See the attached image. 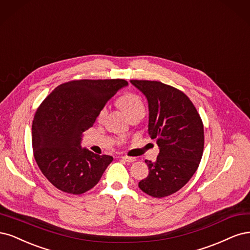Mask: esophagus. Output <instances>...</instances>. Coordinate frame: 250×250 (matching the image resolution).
<instances>
[{
  "label": "esophagus",
  "instance_id": "esophagus-1",
  "mask_svg": "<svg viewBox=\"0 0 250 250\" xmlns=\"http://www.w3.org/2000/svg\"><path fill=\"white\" fill-rule=\"evenodd\" d=\"M122 158L123 160H125V162H127V163H133L134 161H135V158H132V157H127V156H123V157H120Z\"/></svg>",
  "mask_w": 250,
  "mask_h": 250
}]
</instances>
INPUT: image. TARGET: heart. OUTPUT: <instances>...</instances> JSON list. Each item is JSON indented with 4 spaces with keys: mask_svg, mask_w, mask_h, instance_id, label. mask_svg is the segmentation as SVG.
<instances>
[{
    "mask_svg": "<svg viewBox=\"0 0 250 250\" xmlns=\"http://www.w3.org/2000/svg\"><path fill=\"white\" fill-rule=\"evenodd\" d=\"M118 106L124 110L125 113L126 114L127 117H130L135 114H139L143 116L144 111H146V108H144V104L142 100L140 99L139 95L134 94V93H127L123 96H120L117 101ZM107 114V108L103 107L100 112L98 118L99 120L104 119V117Z\"/></svg>",
    "mask_w": 250,
    "mask_h": 250,
    "instance_id": "heart-1",
    "label": "heart"
}]
</instances>
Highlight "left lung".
Instances as JSON below:
<instances>
[{
	"mask_svg": "<svg viewBox=\"0 0 250 250\" xmlns=\"http://www.w3.org/2000/svg\"><path fill=\"white\" fill-rule=\"evenodd\" d=\"M148 103V134L157 139L156 162L146 160L148 175L138 184L152 197H165L179 191L197 170L203 157L204 125L188 96L158 81L132 80Z\"/></svg>",
	"mask_w": 250,
	"mask_h": 250,
	"instance_id": "left-lung-1",
	"label": "left lung"
}]
</instances>
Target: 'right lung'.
<instances>
[{"label":"right lung","instance_id":"add662e5","mask_svg":"<svg viewBox=\"0 0 250 250\" xmlns=\"http://www.w3.org/2000/svg\"><path fill=\"white\" fill-rule=\"evenodd\" d=\"M125 86L123 79L70 81L56 87L38 107L32 146L39 169L56 188L78 195L100 182L113 158L82 148V136L100 110Z\"/></svg>","mask_w":250,"mask_h":250}]
</instances>
